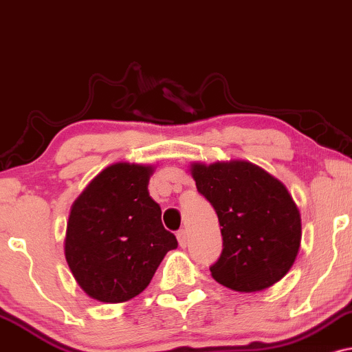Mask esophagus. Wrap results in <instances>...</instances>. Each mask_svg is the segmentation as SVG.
<instances>
[{
    "instance_id": "1",
    "label": "esophagus",
    "mask_w": 352,
    "mask_h": 352,
    "mask_svg": "<svg viewBox=\"0 0 352 352\" xmlns=\"http://www.w3.org/2000/svg\"><path fill=\"white\" fill-rule=\"evenodd\" d=\"M177 242H179L181 247L188 245V230L181 229L179 232H177Z\"/></svg>"
}]
</instances>
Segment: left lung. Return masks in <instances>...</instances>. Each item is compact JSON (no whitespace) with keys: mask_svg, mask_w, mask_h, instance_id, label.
I'll list each match as a JSON object with an SVG mask.
<instances>
[{"mask_svg":"<svg viewBox=\"0 0 352 352\" xmlns=\"http://www.w3.org/2000/svg\"><path fill=\"white\" fill-rule=\"evenodd\" d=\"M191 175L221 224L222 254L210 265L212 278L245 293L280 282L301 242L300 210L285 184L242 160L192 163Z\"/></svg>","mask_w":352,"mask_h":352,"instance_id":"left-lung-1","label":"left lung"}]
</instances>
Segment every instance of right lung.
<instances>
[{
    "instance_id": "add662e5",
    "label": "right lung",
    "mask_w": 352,
    "mask_h": 352,
    "mask_svg": "<svg viewBox=\"0 0 352 352\" xmlns=\"http://www.w3.org/2000/svg\"><path fill=\"white\" fill-rule=\"evenodd\" d=\"M153 166L115 163L74 201L64 252L90 298L123 303L140 295L177 241L163 227L148 183Z\"/></svg>"
}]
</instances>
